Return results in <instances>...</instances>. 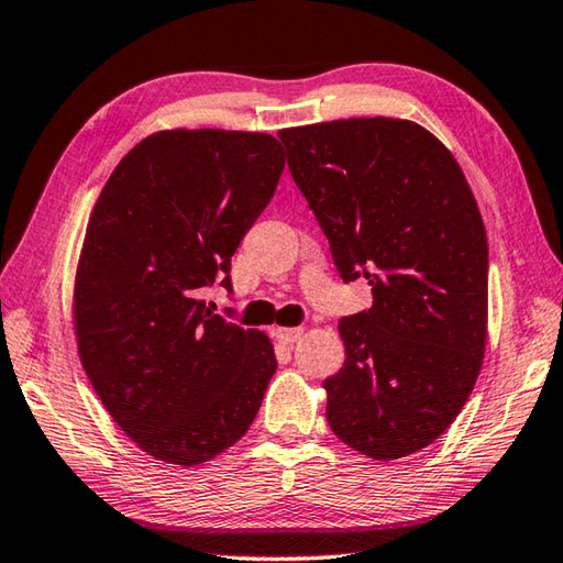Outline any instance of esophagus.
<instances>
[{
    "instance_id": "34e87169",
    "label": "esophagus",
    "mask_w": 563,
    "mask_h": 563,
    "mask_svg": "<svg viewBox=\"0 0 563 563\" xmlns=\"http://www.w3.org/2000/svg\"><path fill=\"white\" fill-rule=\"evenodd\" d=\"M305 334L302 327H275L273 329V336L280 341V344H295V341H300V336Z\"/></svg>"
}]
</instances>
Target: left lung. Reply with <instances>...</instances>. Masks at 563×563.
Returning <instances> with one entry per match:
<instances>
[{
    "mask_svg": "<svg viewBox=\"0 0 563 563\" xmlns=\"http://www.w3.org/2000/svg\"><path fill=\"white\" fill-rule=\"evenodd\" d=\"M295 185L344 283L368 310L339 319L346 361L324 380L327 422L363 456L432 444L476 385L488 324V239L476 197L437 136L405 119L278 131Z\"/></svg>",
    "mask_w": 563,
    "mask_h": 563,
    "instance_id": "left-lung-1",
    "label": "left lung"
}]
</instances>
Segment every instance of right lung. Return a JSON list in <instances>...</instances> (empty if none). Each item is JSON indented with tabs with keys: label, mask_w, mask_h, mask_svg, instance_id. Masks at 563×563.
I'll return each instance as SVG.
<instances>
[{
	"label": "right lung",
	"mask_w": 563,
	"mask_h": 563,
	"mask_svg": "<svg viewBox=\"0 0 563 563\" xmlns=\"http://www.w3.org/2000/svg\"><path fill=\"white\" fill-rule=\"evenodd\" d=\"M285 168L271 134L175 129L109 175L75 278L77 351L99 400L148 456L197 466L256 420L278 361L258 329L207 310Z\"/></svg>",
	"instance_id": "obj_1"
}]
</instances>
